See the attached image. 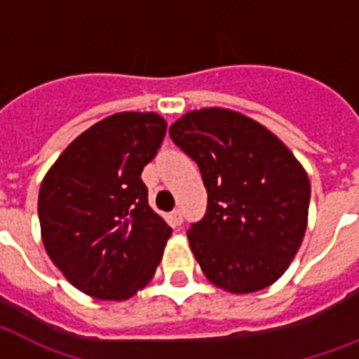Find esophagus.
Returning <instances> with one entry per match:
<instances>
[{
	"label": "esophagus",
	"mask_w": 359,
	"mask_h": 359,
	"mask_svg": "<svg viewBox=\"0 0 359 359\" xmlns=\"http://www.w3.org/2000/svg\"><path fill=\"white\" fill-rule=\"evenodd\" d=\"M170 221H172V224H174V226H182V223H183V213H182V210H174L170 213Z\"/></svg>",
	"instance_id": "esophagus-1"
}]
</instances>
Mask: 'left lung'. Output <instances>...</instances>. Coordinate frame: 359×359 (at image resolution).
<instances>
[{"label":"left lung","mask_w":359,"mask_h":359,"mask_svg":"<svg viewBox=\"0 0 359 359\" xmlns=\"http://www.w3.org/2000/svg\"><path fill=\"white\" fill-rule=\"evenodd\" d=\"M170 138L198 165L208 191L204 217L187 232L205 277L232 294L275 283L307 229L304 166L266 127L223 108L185 114Z\"/></svg>","instance_id":"left-lung-1"}]
</instances>
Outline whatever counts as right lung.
<instances>
[{"label":"right lung","instance_id":"right-lung-1","mask_svg":"<svg viewBox=\"0 0 359 359\" xmlns=\"http://www.w3.org/2000/svg\"><path fill=\"white\" fill-rule=\"evenodd\" d=\"M165 135L157 114H114L71 142L44 176V249L88 296L130 298L159 266L172 229L149 208L140 176Z\"/></svg>","mask_w":359,"mask_h":359}]
</instances>
